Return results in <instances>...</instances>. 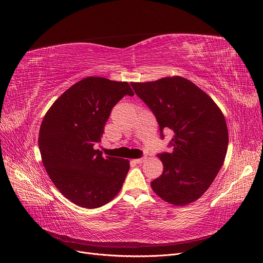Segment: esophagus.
<instances>
[{
	"mask_svg": "<svg viewBox=\"0 0 263 263\" xmlns=\"http://www.w3.org/2000/svg\"><path fill=\"white\" fill-rule=\"evenodd\" d=\"M146 161V157H142V159H136V160H134V162L136 163V164H142V163H144Z\"/></svg>",
	"mask_w": 263,
	"mask_h": 263,
	"instance_id": "obj_1",
	"label": "esophagus"
}]
</instances>
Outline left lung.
I'll use <instances>...</instances> for the list:
<instances>
[{
  "label": "left lung",
  "mask_w": 263,
  "mask_h": 263,
  "mask_svg": "<svg viewBox=\"0 0 263 263\" xmlns=\"http://www.w3.org/2000/svg\"><path fill=\"white\" fill-rule=\"evenodd\" d=\"M134 92L153 112L163 131L171 130L172 152L160 153L161 177L151 182L166 202L183 206L195 202L212 185L229 146L222 111L200 87L180 76L131 82Z\"/></svg>",
  "instance_id": "1"
}]
</instances>
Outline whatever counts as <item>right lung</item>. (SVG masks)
Here are the masks:
<instances>
[{
    "mask_svg": "<svg viewBox=\"0 0 263 263\" xmlns=\"http://www.w3.org/2000/svg\"><path fill=\"white\" fill-rule=\"evenodd\" d=\"M134 93L128 82L86 77L67 89L46 112L39 149L49 179L61 194L84 208H97L117 196L130 162L103 157L101 142L112 108Z\"/></svg>",
    "mask_w": 263,
    "mask_h": 263,
    "instance_id": "add662e5",
    "label": "right lung"
}]
</instances>
